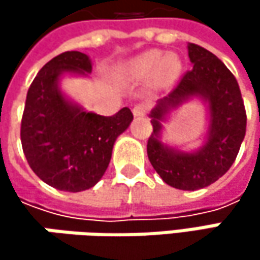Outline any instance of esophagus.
Masks as SVG:
<instances>
[{"mask_svg":"<svg viewBox=\"0 0 260 260\" xmlns=\"http://www.w3.org/2000/svg\"><path fill=\"white\" fill-rule=\"evenodd\" d=\"M132 113H134L135 117H143V116H146V113H147V105L138 104V105H135V107L132 108Z\"/></svg>","mask_w":260,"mask_h":260,"instance_id":"esophagus-1","label":"esophagus"}]
</instances>
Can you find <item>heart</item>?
<instances>
[{
  "instance_id": "heart-1",
  "label": "heart",
  "mask_w": 260,
  "mask_h": 260,
  "mask_svg": "<svg viewBox=\"0 0 260 260\" xmlns=\"http://www.w3.org/2000/svg\"><path fill=\"white\" fill-rule=\"evenodd\" d=\"M181 61L176 55H164L159 51H149L125 64V75L135 81L155 78L159 85H169L181 74Z\"/></svg>"
}]
</instances>
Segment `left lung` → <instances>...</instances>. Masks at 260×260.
Returning <instances> with one entry per match:
<instances>
[{
	"mask_svg": "<svg viewBox=\"0 0 260 260\" xmlns=\"http://www.w3.org/2000/svg\"><path fill=\"white\" fill-rule=\"evenodd\" d=\"M188 57L192 69L149 114L153 132L147 140V156L167 185L196 191L218 181L231 169L245 135L247 116L239 85L226 64L194 43H188ZM192 99L208 107L210 125L204 144L194 151H182L162 143V123Z\"/></svg>",
	"mask_w": 260,
	"mask_h": 260,
	"instance_id": "left-lung-1",
	"label": "left lung"
}]
</instances>
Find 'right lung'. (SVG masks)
I'll use <instances>...</instances> for the list:
<instances>
[{
	"label": "right lung",
	"instance_id": "1",
	"mask_svg": "<svg viewBox=\"0 0 260 260\" xmlns=\"http://www.w3.org/2000/svg\"><path fill=\"white\" fill-rule=\"evenodd\" d=\"M90 58L68 51L48 61L31 82L21 123V141L31 170L60 191L79 192L104 176L117 137L134 116L128 107L111 117L85 111L68 98L64 75L88 77Z\"/></svg>",
	"mask_w": 260,
	"mask_h": 260
}]
</instances>
